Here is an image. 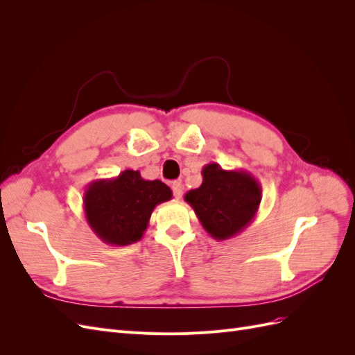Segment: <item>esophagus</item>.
<instances>
[{
	"label": "esophagus",
	"instance_id": "obj_1",
	"mask_svg": "<svg viewBox=\"0 0 355 355\" xmlns=\"http://www.w3.org/2000/svg\"><path fill=\"white\" fill-rule=\"evenodd\" d=\"M171 189H173V196L178 200L182 197V194H184V187H182V184H180V182H178V180L171 182Z\"/></svg>",
	"mask_w": 355,
	"mask_h": 355
}]
</instances>
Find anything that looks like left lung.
I'll list each match as a JSON object with an SVG mask.
<instances>
[{
	"mask_svg": "<svg viewBox=\"0 0 355 355\" xmlns=\"http://www.w3.org/2000/svg\"><path fill=\"white\" fill-rule=\"evenodd\" d=\"M202 184L185 194L200 223L214 240H228L254 219L262 200V187L245 170H223L210 163L201 170Z\"/></svg>",
	"mask_w": 355,
	"mask_h": 355,
	"instance_id": "8db88e82",
	"label": "left lung"
}]
</instances>
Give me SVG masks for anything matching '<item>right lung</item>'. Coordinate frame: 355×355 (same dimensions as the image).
<instances>
[{
  "instance_id": "obj_1",
  "label": "right lung",
  "mask_w": 355,
  "mask_h": 355,
  "mask_svg": "<svg viewBox=\"0 0 355 355\" xmlns=\"http://www.w3.org/2000/svg\"><path fill=\"white\" fill-rule=\"evenodd\" d=\"M171 200L161 180H145L139 170H124L112 179H98L84 192V216L92 231L111 245L141 240L159 202Z\"/></svg>"
}]
</instances>
